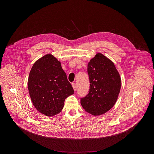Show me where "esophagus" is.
Returning <instances> with one entry per match:
<instances>
[{
	"label": "esophagus",
	"mask_w": 154,
	"mask_h": 154,
	"mask_svg": "<svg viewBox=\"0 0 154 154\" xmlns=\"http://www.w3.org/2000/svg\"><path fill=\"white\" fill-rule=\"evenodd\" d=\"M72 87H73L74 91H75L76 89H77V85L75 83H72Z\"/></svg>",
	"instance_id": "esophagus-1"
}]
</instances>
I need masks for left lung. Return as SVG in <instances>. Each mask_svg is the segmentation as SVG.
<instances>
[{
  "label": "left lung",
  "instance_id": "left-lung-1",
  "mask_svg": "<svg viewBox=\"0 0 154 154\" xmlns=\"http://www.w3.org/2000/svg\"><path fill=\"white\" fill-rule=\"evenodd\" d=\"M90 83L88 94L80 97L85 111L97 116L110 109L115 104L121 80L114 63L102 54H97L88 64Z\"/></svg>",
  "mask_w": 154,
  "mask_h": 154
}]
</instances>
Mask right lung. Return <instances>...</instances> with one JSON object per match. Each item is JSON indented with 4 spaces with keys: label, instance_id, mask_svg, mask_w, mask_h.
Masks as SVG:
<instances>
[{
    "label": "right lung",
    "instance_id": "add662e5",
    "mask_svg": "<svg viewBox=\"0 0 154 154\" xmlns=\"http://www.w3.org/2000/svg\"><path fill=\"white\" fill-rule=\"evenodd\" d=\"M28 89L35 107L48 116L59 113L65 99L74 93L61 63L51 54L42 57L33 65Z\"/></svg>",
    "mask_w": 154,
    "mask_h": 154
}]
</instances>
